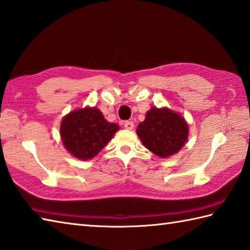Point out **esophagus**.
Returning a JSON list of instances; mask_svg holds the SVG:
<instances>
[{"label": "esophagus", "instance_id": "esophagus-1", "mask_svg": "<svg viewBox=\"0 0 250 250\" xmlns=\"http://www.w3.org/2000/svg\"><path fill=\"white\" fill-rule=\"evenodd\" d=\"M124 125H125V128L128 129V130H132L134 128V124L132 121H125Z\"/></svg>", "mask_w": 250, "mask_h": 250}]
</instances>
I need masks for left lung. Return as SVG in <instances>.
I'll return each instance as SVG.
<instances>
[{
    "instance_id": "1",
    "label": "left lung",
    "mask_w": 250,
    "mask_h": 250,
    "mask_svg": "<svg viewBox=\"0 0 250 250\" xmlns=\"http://www.w3.org/2000/svg\"><path fill=\"white\" fill-rule=\"evenodd\" d=\"M146 148L160 158L177 154L188 138V125L182 116L167 107H151L136 129Z\"/></svg>"
}]
</instances>
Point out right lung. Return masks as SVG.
I'll return each instance as SVG.
<instances>
[{"label": "right lung", "mask_w": 250, "mask_h": 250, "mask_svg": "<svg viewBox=\"0 0 250 250\" xmlns=\"http://www.w3.org/2000/svg\"><path fill=\"white\" fill-rule=\"evenodd\" d=\"M119 130L96 107L75 109L61 122V138L65 148L80 160L94 158Z\"/></svg>", "instance_id": "right-lung-1"}]
</instances>
